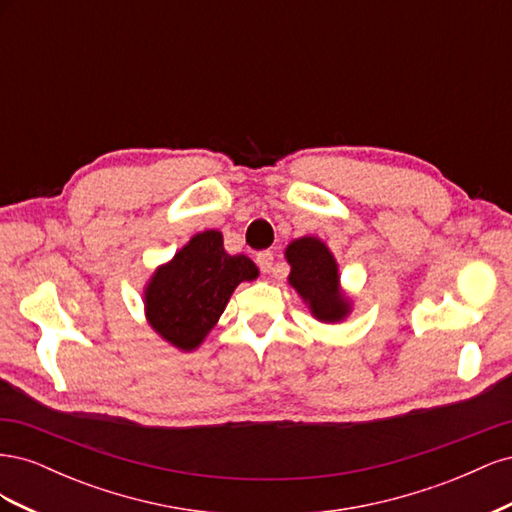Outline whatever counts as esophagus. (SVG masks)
Here are the masks:
<instances>
[{"mask_svg": "<svg viewBox=\"0 0 512 512\" xmlns=\"http://www.w3.org/2000/svg\"><path fill=\"white\" fill-rule=\"evenodd\" d=\"M256 262H258V267H260V271H265V273H269V271L273 269V262H275V256H273V252H269V250H265V252H258V254H256Z\"/></svg>", "mask_w": 512, "mask_h": 512, "instance_id": "1", "label": "esophagus"}]
</instances>
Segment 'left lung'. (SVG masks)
<instances>
[{"mask_svg": "<svg viewBox=\"0 0 512 512\" xmlns=\"http://www.w3.org/2000/svg\"><path fill=\"white\" fill-rule=\"evenodd\" d=\"M286 258L290 262V284L305 301L312 314L324 322L342 320L348 312V303L337 288V265L322 241L303 237L288 245Z\"/></svg>", "mask_w": 512, "mask_h": 512, "instance_id": "obj_1", "label": "left lung"}]
</instances>
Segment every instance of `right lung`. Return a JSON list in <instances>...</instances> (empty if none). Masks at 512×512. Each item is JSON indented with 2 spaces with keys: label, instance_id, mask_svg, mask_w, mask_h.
Instances as JSON below:
<instances>
[{
  "label": "right lung",
  "instance_id": "right-lung-1",
  "mask_svg": "<svg viewBox=\"0 0 512 512\" xmlns=\"http://www.w3.org/2000/svg\"><path fill=\"white\" fill-rule=\"evenodd\" d=\"M256 275L250 258L224 252L218 230L200 232L151 277L145 297L151 327L177 348L192 350L215 327L232 290Z\"/></svg>",
  "mask_w": 512,
  "mask_h": 512
}]
</instances>
